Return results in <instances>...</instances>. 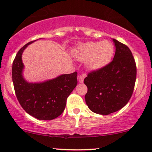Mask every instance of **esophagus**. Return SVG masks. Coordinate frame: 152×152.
<instances>
[{
    "label": "esophagus",
    "mask_w": 152,
    "mask_h": 152,
    "mask_svg": "<svg viewBox=\"0 0 152 152\" xmlns=\"http://www.w3.org/2000/svg\"><path fill=\"white\" fill-rule=\"evenodd\" d=\"M86 77V75H80L79 76H78V81L80 82V83H83V79H84V78Z\"/></svg>",
    "instance_id": "esophagus-1"
}]
</instances>
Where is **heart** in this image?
Returning <instances> with one entry per match:
<instances>
[{"mask_svg":"<svg viewBox=\"0 0 152 152\" xmlns=\"http://www.w3.org/2000/svg\"><path fill=\"white\" fill-rule=\"evenodd\" d=\"M114 52V47L109 41L87 42L78 46L75 56L79 61H86L90 70H98L109 64Z\"/></svg>","mask_w":152,"mask_h":152,"instance_id":"1","label":"heart"}]
</instances>
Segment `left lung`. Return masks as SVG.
<instances>
[{
  "label": "left lung",
  "mask_w": 152,
  "mask_h": 152,
  "mask_svg": "<svg viewBox=\"0 0 152 152\" xmlns=\"http://www.w3.org/2000/svg\"><path fill=\"white\" fill-rule=\"evenodd\" d=\"M116 52L106 66L91 71L84 78L88 91L86 103L96 114L108 115L124 107L133 94L137 66L129 47L113 39Z\"/></svg>",
  "instance_id": "8db88e82"
}]
</instances>
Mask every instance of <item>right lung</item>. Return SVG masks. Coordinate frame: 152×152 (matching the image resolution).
Listing matches in <instances>:
<instances>
[{
	"instance_id": "obj_1",
	"label": "right lung",
	"mask_w": 152,
	"mask_h": 152,
	"mask_svg": "<svg viewBox=\"0 0 152 152\" xmlns=\"http://www.w3.org/2000/svg\"><path fill=\"white\" fill-rule=\"evenodd\" d=\"M28 43L18 50L12 66V79L17 99L22 108L39 120L57 118L65 109L66 100L77 85V72L61 75L43 83H28L22 76L21 56Z\"/></svg>"
}]
</instances>
